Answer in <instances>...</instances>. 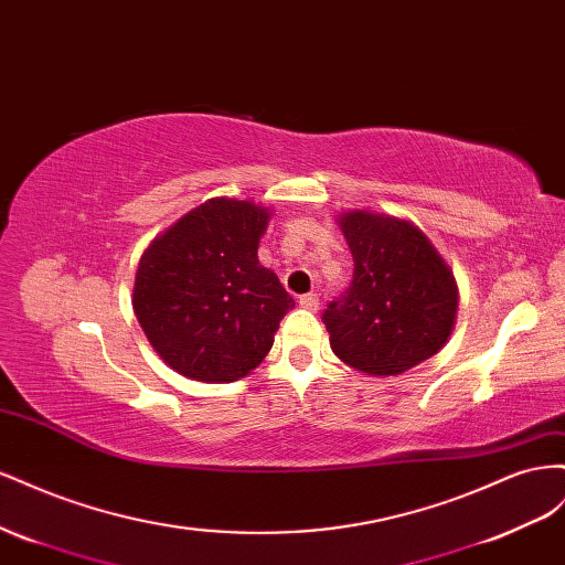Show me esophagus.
I'll return each instance as SVG.
<instances>
[{
  "mask_svg": "<svg viewBox=\"0 0 565 565\" xmlns=\"http://www.w3.org/2000/svg\"><path fill=\"white\" fill-rule=\"evenodd\" d=\"M300 308L308 310V312H317L319 310V296L317 294H308L300 298Z\"/></svg>",
  "mask_w": 565,
  "mask_h": 565,
  "instance_id": "34e87169",
  "label": "esophagus"
}]
</instances>
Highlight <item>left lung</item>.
Segmentation results:
<instances>
[{
    "label": "left lung",
    "mask_w": 565,
    "mask_h": 565,
    "mask_svg": "<svg viewBox=\"0 0 565 565\" xmlns=\"http://www.w3.org/2000/svg\"><path fill=\"white\" fill-rule=\"evenodd\" d=\"M352 260V284L329 305L331 350L354 372L399 376L438 354L457 324L455 271L407 217L352 207L335 217Z\"/></svg>",
    "instance_id": "obj_1"
}]
</instances>
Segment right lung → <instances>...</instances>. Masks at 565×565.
Returning <instances> with one entry per match:
<instances>
[{"mask_svg":"<svg viewBox=\"0 0 565 565\" xmlns=\"http://www.w3.org/2000/svg\"><path fill=\"white\" fill-rule=\"evenodd\" d=\"M269 217L248 199H207L141 253L132 308L172 372L232 383L267 358L281 317L296 308L257 260Z\"/></svg>","mask_w":565,"mask_h":565,"instance_id":"right-lung-1","label":"right lung"}]
</instances>
